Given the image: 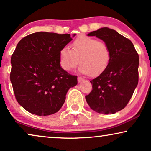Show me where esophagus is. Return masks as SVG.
<instances>
[{
    "instance_id": "34e87169",
    "label": "esophagus",
    "mask_w": 151,
    "mask_h": 151,
    "mask_svg": "<svg viewBox=\"0 0 151 151\" xmlns=\"http://www.w3.org/2000/svg\"><path fill=\"white\" fill-rule=\"evenodd\" d=\"M84 80V79H83V78H80V77H78V82H79V83H80V82H83Z\"/></svg>"
}]
</instances>
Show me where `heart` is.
I'll use <instances>...</instances> for the list:
<instances>
[{"instance_id": "b5f03b06", "label": "heart", "mask_w": 151, "mask_h": 151, "mask_svg": "<svg viewBox=\"0 0 151 151\" xmlns=\"http://www.w3.org/2000/svg\"><path fill=\"white\" fill-rule=\"evenodd\" d=\"M71 47L72 50L64 47L60 51V64L66 71H71L80 61V73L96 76L104 71L110 63V49L98 39L82 35L73 41Z\"/></svg>"}]
</instances>
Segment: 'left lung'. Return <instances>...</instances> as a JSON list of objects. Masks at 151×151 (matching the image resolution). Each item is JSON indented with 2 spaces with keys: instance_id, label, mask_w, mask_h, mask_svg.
<instances>
[{
  "instance_id": "left-lung-1",
  "label": "left lung",
  "mask_w": 151,
  "mask_h": 151,
  "mask_svg": "<svg viewBox=\"0 0 151 151\" xmlns=\"http://www.w3.org/2000/svg\"><path fill=\"white\" fill-rule=\"evenodd\" d=\"M87 36L104 41L111 58L106 70L90 81L93 89L86 102L97 113L113 114L127 106L137 87L139 55L131 41L114 29L102 27Z\"/></svg>"
}]
</instances>
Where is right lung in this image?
Here are the masks:
<instances>
[{
    "label": "right lung",
    "instance_id": "obj_1",
    "mask_svg": "<svg viewBox=\"0 0 151 151\" xmlns=\"http://www.w3.org/2000/svg\"><path fill=\"white\" fill-rule=\"evenodd\" d=\"M71 40L69 34L39 32L18 43L11 58L10 80L16 100L28 112L40 116L55 113L68 90L78 84L77 76L60 65V51Z\"/></svg>",
    "mask_w": 151,
    "mask_h": 151
}]
</instances>
